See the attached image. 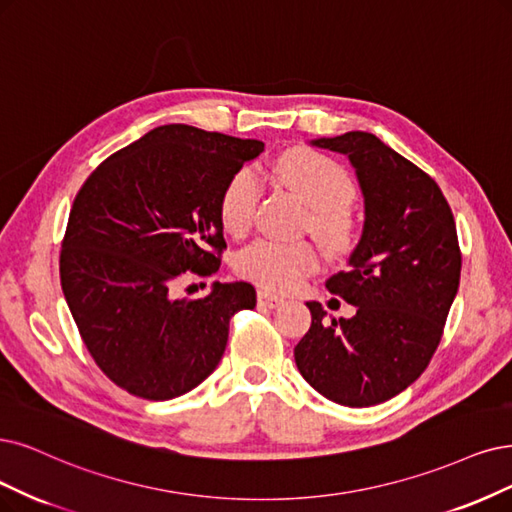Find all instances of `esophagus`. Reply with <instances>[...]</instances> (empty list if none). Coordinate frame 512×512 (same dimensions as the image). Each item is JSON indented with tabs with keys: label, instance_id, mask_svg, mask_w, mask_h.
I'll return each mask as SVG.
<instances>
[{
	"label": "esophagus",
	"instance_id": "obj_1",
	"mask_svg": "<svg viewBox=\"0 0 512 512\" xmlns=\"http://www.w3.org/2000/svg\"><path fill=\"white\" fill-rule=\"evenodd\" d=\"M282 304V299L278 295H272L268 291H259L257 293V306L259 308H278Z\"/></svg>",
	"mask_w": 512,
	"mask_h": 512
}]
</instances>
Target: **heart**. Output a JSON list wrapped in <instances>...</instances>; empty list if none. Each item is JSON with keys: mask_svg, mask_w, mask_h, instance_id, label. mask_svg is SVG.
<instances>
[{"mask_svg": "<svg viewBox=\"0 0 512 512\" xmlns=\"http://www.w3.org/2000/svg\"><path fill=\"white\" fill-rule=\"evenodd\" d=\"M274 177L301 198L308 211V230L325 251L348 253L354 244L356 223L350 204L356 185L348 170L308 147H293L274 162ZM261 185L251 168H238L227 179L219 198V219L225 232L244 234L253 223ZM318 266L310 242H278L259 238L236 255V272L268 291H293Z\"/></svg>", "mask_w": 512, "mask_h": 512, "instance_id": "b5f03b06", "label": "heart"}]
</instances>
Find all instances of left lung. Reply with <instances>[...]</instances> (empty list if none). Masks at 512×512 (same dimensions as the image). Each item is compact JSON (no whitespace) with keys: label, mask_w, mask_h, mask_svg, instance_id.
Here are the masks:
<instances>
[{"label":"left lung","mask_w":512,"mask_h":512,"mask_svg":"<svg viewBox=\"0 0 512 512\" xmlns=\"http://www.w3.org/2000/svg\"><path fill=\"white\" fill-rule=\"evenodd\" d=\"M312 143L350 158L365 230L350 270L327 280L356 314L327 320L323 306L308 301L312 325L295 363L325 399L371 407L418 380L441 342L462 270L456 221L437 181L371 132Z\"/></svg>","instance_id":"8db88e82"}]
</instances>
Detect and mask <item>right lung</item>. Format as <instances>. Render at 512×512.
<instances>
[{
    "instance_id": "add662e5",
    "label": "right lung",
    "mask_w": 512,
    "mask_h": 512,
    "mask_svg": "<svg viewBox=\"0 0 512 512\" xmlns=\"http://www.w3.org/2000/svg\"><path fill=\"white\" fill-rule=\"evenodd\" d=\"M263 143L187 124L149 130L80 187L61 246V287L92 361L147 401L194 390L215 371L230 318L255 308L249 282L175 297L185 272L213 276L227 249L223 187Z\"/></svg>"
}]
</instances>
